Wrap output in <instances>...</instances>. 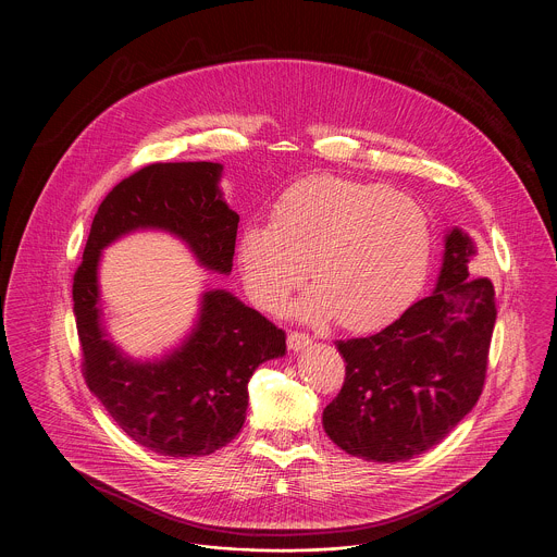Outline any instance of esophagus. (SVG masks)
Segmentation results:
<instances>
[{"mask_svg":"<svg viewBox=\"0 0 557 557\" xmlns=\"http://www.w3.org/2000/svg\"><path fill=\"white\" fill-rule=\"evenodd\" d=\"M309 343H311V337L305 335V333H299V331L288 333V349H293V351H299L302 347H307Z\"/></svg>","mask_w":557,"mask_h":557,"instance_id":"esophagus-1","label":"esophagus"}]
</instances>
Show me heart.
Instances as JSON below:
<instances>
[{"mask_svg": "<svg viewBox=\"0 0 557 557\" xmlns=\"http://www.w3.org/2000/svg\"><path fill=\"white\" fill-rule=\"evenodd\" d=\"M432 231L424 208L380 184L309 175L271 206L269 224L248 222L237 262L250 297L280 309L307 277V318L337 311L349 329H375L416 299L429 275Z\"/></svg>", "mask_w": 557, "mask_h": 557, "instance_id": "b5f03b06", "label": "heart"}]
</instances>
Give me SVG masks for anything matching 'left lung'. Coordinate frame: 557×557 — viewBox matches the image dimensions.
<instances>
[{"label":"left lung","mask_w":557,"mask_h":557,"mask_svg":"<svg viewBox=\"0 0 557 557\" xmlns=\"http://www.w3.org/2000/svg\"><path fill=\"white\" fill-rule=\"evenodd\" d=\"M472 257L471 237L451 228L432 295L375 335L337 342L345 382L322 424L349 456L411 460L441 443L476 405L496 302L487 277L471 280Z\"/></svg>","instance_id":"obj_1"}]
</instances>
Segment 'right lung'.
<instances>
[{
	"instance_id": "right-lung-1",
	"label": "right lung",
	"mask_w": 557,
	"mask_h": 557,
	"mask_svg": "<svg viewBox=\"0 0 557 557\" xmlns=\"http://www.w3.org/2000/svg\"><path fill=\"white\" fill-rule=\"evenodd\" d=\"M220 163H154L125 177L92 218L74 275V315L86 385L137 445L172 458L210 456L246 422L248 382L286 354V333L226 290L201 297L190 335L161 360H133L101 324L97 269L119 237L159 228L182 239L201 267L231 273L237 222L222 190Z\"/></svg>"
}]
</instances>
